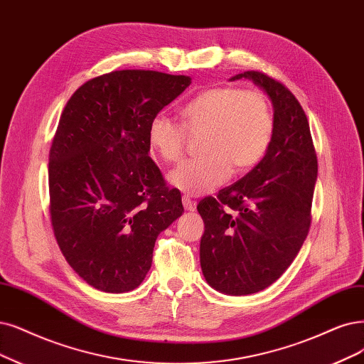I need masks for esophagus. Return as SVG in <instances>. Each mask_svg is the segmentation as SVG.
Returning <instances> with one entry per match:
<instances>
[{"mask_svg": "<svg viewBox=\"0 0 364 364\" xmlns=\"http://www.w3.org/2000/svg\"><path fill=\"white\" fill-rule=\"evenodd\" d=\"M183 205H184V210L187 211H193L196 208V204L189 196H183Z\"/></svg>", "mask_w": 364, "mask_h": 364, "instance_id": "1", "label": "esophagus"}]
</instances>
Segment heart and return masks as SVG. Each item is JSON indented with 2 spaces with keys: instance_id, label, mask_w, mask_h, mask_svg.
Segmentation results:
<instances>
[{
  "instance_id": "obj_1",
  "label": "heart",
  "mask_w": 364,
  "mask_h": 364,
  "mask_svg": "<svg viewBox=\"0 0 364 364\" xmlns=\"http://www.w3.org/2000/svg\"><path fill=\"white\" fill-rule=\"evenodd\" d=\"M183 126L165 114L148 126V145L165 161L178 160L187 132L204 133L200 153L168 175L169 184L186 195L203 196L222 186L232 172L257 166L273 138L272 106L261 91L213 87L199 92L181 109Z\"/></svg>"
}]
</instances>
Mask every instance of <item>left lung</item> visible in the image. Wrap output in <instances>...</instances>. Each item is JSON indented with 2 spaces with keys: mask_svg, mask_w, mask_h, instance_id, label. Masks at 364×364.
<instances>
[{
  "mask_svg": "<svg viewBox=\"0 0 364 364\" xmlns=\"http://www.w3.org/2000/svg\"><path fill=\"white\" fill-rule=\"evenodd\" d=\"M243 77L259 87L273 105L270 146L240 181L198 204L204 220L200 268L207 284L226 295L259 292L285 273L311 228L318 175L311 127L299 100L259 72H245L230 80Z\"/></svg>",
  "mask_w": 364,
  "mask_h": 364,
  "instance_id": "left-lung-1",
  "label": "left lung"
}]
</instances>
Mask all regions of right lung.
<instances>
[{"mask_svg":"<svg viewBox=\"0 0 364 364\" xmlns=\"http://www.w3.org/2000/svg\"><path fill=\"white\" fill-rule=\"evenodd\" d=\"M191 84L118 70L90 79L64 107L49 151L50 220L65 261L92 288H138L159 234L184 213L148 154V126Z\"/></svg>","mask_w":364,"mask_h":364,"instance_id":"1","label":"right lung"}]
</instances>
